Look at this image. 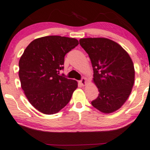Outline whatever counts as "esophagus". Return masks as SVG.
<instances>
[{"label": "esophagus", "mask_w": 150, "mask_h": 150, "mask_svg": "<svg viewBox=\"0 0 150 150\" xmlns=\"http://www.w3.org/2000/svg\"><path fill=\"white\" fill-rule=\"evenodd\" d=\"M79 83L81 84V86H85L86 85V79L85 78H81V79L79 81Z\"/></svg>", "instance_id": "esophagus-1"}]
</instances>
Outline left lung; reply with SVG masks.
<instances>
[{
  "mask_svg": "<svg viewBox=\"0 0 150 150\" xmlns=\"http://www.w3.org/2000/svg\"><path fill=\"white\" fill-rule=\"evenodd\" d=\"M79 44L89 56L98 96L91 102L101 112L110 113L121 107L131 92L134 69L128 54L106 38H85Z\"/></svg>",
  "mask_w": 150,
  "mask_h": 150,
  "instance_id": "1",
  "label": "left lung"
}]
</instances>
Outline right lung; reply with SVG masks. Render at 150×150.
Segmentation results:
<instances>
[{
	"instance_id": "obj_1",
	"label": "right lung",
	"mask_w": 150,
	"mask_h": 150,
	"mask_svg": "<svg viewBox=\"0 0 150 150\" xmlns=\"http://www.w3.org/2000/svg\"><path fill=\"white\" fill-rule=\"evenodd\" d=\"M78 44L73 38L47 36L33 41L21 56V86L30 104L40 112L54 114L70 101L77 82L58 73L64 69L65 55Z\"/></svg>"
}]
</instances>
